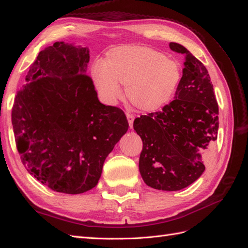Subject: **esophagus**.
<instances>
[{
	"mask_svg": "<svg viewBox=\"0 0 248 248\" xmlns=\"http://www.w3.org/2000/svg\"><path fill=\"white\" fill-rule=\"evenodd\" d=\"M127 115V118H128V123H129V125L130 128L133 127V120H134V115H132L131 113H127L125 114Z\"/></svg>",
	"mask_w": 248,
	"mask_h": 248,
	"instance_id": "obj_1",
	"label": "esophagus"
}]
</instances>
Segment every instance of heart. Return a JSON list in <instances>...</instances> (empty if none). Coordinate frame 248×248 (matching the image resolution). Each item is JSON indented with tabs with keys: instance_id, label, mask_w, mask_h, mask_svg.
Returning <instances> with one entry per match:
<instances>
[{
	"instance_id": "1",
	"label": "heart",
	"mask_w": 248,
	"mask_h": 248,
	"mask_svg": "<svg viewBox=\"0 0 248 248\" xmlns=\"http://www.w3.org/2000/svg\"><path fill=\"white\" fill-rule=\"evenodd\" d=\"M182 78L179 62L161 52L140 46H121L110 50L107 61H96L92 78L98 96L114 104L123 96L120 84L136 108L155 110L170 101Z\"/></svg>"
}]
</instances>
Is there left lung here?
I'll list each match as a JSON object with an SVG mask.
<instances>
[{"label":"left lung","mask_w":248,"mask_h":248,"mask_svg":"<svg viewBox=\"0 0 248 248\" xmlns=\"http://www.w3.org/2000/svg\"><path fill=\"white\" fill-rule=\"evenodd\" d=\"M170 48L186 55L180 84L172 101L161 112L135 118L143 140L140 172L147 186L179 191L202 175L217 139L218 105L207 68L183 46Z\"/></svg>","instance_id":"8db88e82"}]
</instances>
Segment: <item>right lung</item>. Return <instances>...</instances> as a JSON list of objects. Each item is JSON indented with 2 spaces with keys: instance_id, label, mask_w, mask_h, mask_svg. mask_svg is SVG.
<instances>
[{
  "instance_id": "1",
  "label": "right lung",
  "mask_w": 248,
  "mask_h": 248,
  "mask_svg": "<svg viewBox=\"0 0 248 248\" xmlns=\"http://www.w3.org/2000/svg\"><path fill=\"white\" fill-rule=\"evenodd\" d=\"M89 50L57 41L39 52L12 112L25 168L55 192L81 194L98 184L107 156L128 131L124 113L99 101L86 76Z\"/></svg>"
}]
</instances>
